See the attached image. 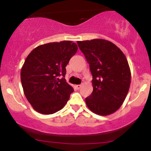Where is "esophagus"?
I'll return each mask as SVG.
<instances>
[{"instance_id":"obj_1","label":"esophagus","mask_w":151,"mask_h":151,"mask_svg":"<svg viewBox=\"0 0 151 151\" xmlns=\"http://www.w3.org/2000/svg\"><path fill=\"white\" fill-rule=\"evenodd\" d=\"M75 87L77 88V89H79L81 87V84H79V85H76Z\"/></svg>"}]
</instances>
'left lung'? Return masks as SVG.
Returning a JSON list of instances; mask_svg holds the SVG:
<instances>
[{"mask_svg": "<svg viewBox=\"0 0 151 151\" xmlns=\"http://www.w3.org/2000/svg\"><path fill=\"white\" fill-rule=\"evenodd\" d=\"M92 75L93 91L85 99L93 113L107 116L120 108L129 92L131 70L127 59L114 43L106 40L78 41Z\"/></svg>", "mask_w": 151, "mask_h": 151, "instance_id": "8db88e82", "label": "left lung"}]
</instances>
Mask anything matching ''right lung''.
Here are the masks:
<instances>
[{
  "label": "right lung",
  "instance_id": "obj_1",
  "mask_svg": "<svg viewBox=\"0 0 151 151\" xmlns=\"http://www.w3.org/2000/svg\"><path fill=\"white\" fill-rule=\"evenodd\" d=\"M78 50L65 40L35 47L26 58L20 72L24 93L33 109L52 114L65 106L74 89L66 81V66Z\"/></svg>",
  "mask_w": 151,
  "mask_h": 151
}]
</instances>
